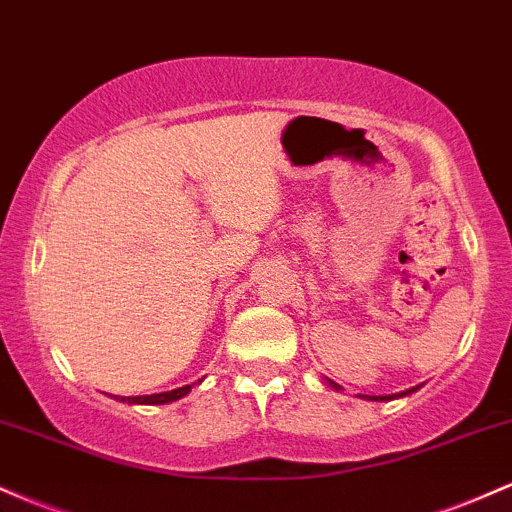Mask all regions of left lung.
<instances>
[{
    "instance_id": "8db88e82",
    "label": "left lung",
    "mask_w": 512,
    "mask_h": 512,
    "mask_svg": "<svg viewBox=\"0 0 512 512\" xmlns=\"http://www.w3.org/2000/svg\"><path fill=\"white\" fill-rule=\"evenodd\" d=\"M333 387H336V384H333ZM404 394H411V392H404ZM372 399H392V396H372Z\"/></svg>"
}]
</instances>
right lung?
Wrapping results in <instances>:
<instances>
[{"mask_svg": "<svg viewBox=\"0 0 512 512\" xmlns=\"http://www.w3.org/2000/svg\"><path fill=\"white\" fill-rule=\"evenodd\" d=\"M191 389H193L191 384H186V387L174 389V392H162L152 396H128V401L130 404H169V401H176L181 399V396H186ZM120 401H125V396H120Z\"/></svg>", "mask_w": 512, "mask_h": 512, "instance_id": "right-lung-1", "label": "right lung"}]
</instances>
